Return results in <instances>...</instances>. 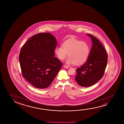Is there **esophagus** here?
I'll return each mask as SVG.
<instances>
[{"mask_svg": "<svg viewBox=\"0 0 124 124\" xmlns=\"http://www.w3.org/2000/svg\"><path fill=\"white\" fill-rule=\"evenodd\" d=\"M63 67L64 68H66V69H68V68H69V66H66V65H63Z\"/></svg>", "mask_w": 124, "mask_h": 124, "instance_id": "34e87169", "label": "esophagus"}]
</instances>
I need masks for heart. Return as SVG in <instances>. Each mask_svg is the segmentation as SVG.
<instances>
[{"label":"heart","mask_w":124,"mask_h":124,"mask_svg":"<svg viewBox=\"0 0 124 124\" xmlns=\"http://www.w3.org/2000/svg\"><path fill=\"white\" fill-rule=\"evenodd\" d=\"M54 53L60 60L69 58L66 60L67 64H82L86 61L90 53V47L85 41L72 39L65 41L62 46H58L54 49Z\"/></svg>","instance_id":"heart-1"}]
</instances>
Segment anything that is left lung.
Wrapping results in <instances>:
<instances>
[{
    "instance_id": "left-lung-1",
    "label": "left lung",
    "mask_w": 124,
    "mask_h": 124,
    "mask_svg": "<svg viewBox=\"0 0 124 124\" xmlns=\"http://www.w3.org/2000/svg\"><path fill=\"white\" fill-rule=\"evenodd\" d=\"M92 49L86 62L76 70L75 80L84 87L94 85L102 78L107 66L108 55L103 46L98 39L89 34Z\"/></svg>"
}]
</instances>
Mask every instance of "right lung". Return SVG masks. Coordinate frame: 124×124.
Wrapping results in <instances>:
<instances>
[{
    "mask_svg": "<svg viewBox=\"0 0 124 124\" xmlns=\"http://www.w3.org/2000/svg\"><path fill=\"white\" fill-rule=\"evenodd\" d=\"M58 42L52 34L39 33L32 36L22 46L19 55L22 75L37 88L49 86L62 63L54 57Z\"/></svg>",
    "mask_w": 124,
    "mask_h": 124,
    "instance_id": "right-lung-1",
    "label": "right lung"
}]
</instances>
